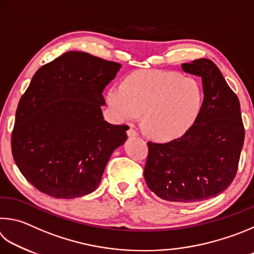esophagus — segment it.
<instances>
[{
	"label": "esophagus",
	"instance_id": "34e87169",
	"mask_svg": "<svg viewBox=\"0 0 254 254\" xmlns=\"http://www.w3.org/2000/svg\"><path fill=\"white\" fill-rule=\"evenodd\" d=\"M127 134L128 137H135V136H139V134H137V132H135L133 128H128V130L127 131Z\"/></svg>",
	"mask_w": 254,
	"mask_h": 254
}]
</instances>
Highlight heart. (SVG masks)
Wrapping results in <instances>:
<instances>
[{"label":"heart","instance_id":"heart-1","mask_svg":"<svg viewBox=\"0 0 254 254\" xmlns=\"http://www.w3.org/2000/svg\"><path fill=\"white\" fill-rule=\"evenodd\" d=\"M107 102L117 122L142 124L151 137L171 141L189 131L201 112L203 91L195 79L171 71L132 73L123 85L109 90Z\"/></svg>","mask_w":254,"mask_h":254}]
</instances>
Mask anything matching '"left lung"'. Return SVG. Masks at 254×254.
<instances>
[{"label":"left lung","mask_w":254,"mask_h":254,"mask_svg":"<svg viewBox=\"0 0 254 254\" xmlns=\"http://www.w3.org/2000/svg\"><path fill=\"white\" fill-rule=\"evenodd\" d=\"M201 77L203 105L187 133L168 143L149 142L146 186L161 199L194 203L219 195L236 177L244 127L236 93L209 59L181 65Z\"/></svg>","instance_id":"left-lung-1"}]
</instances>
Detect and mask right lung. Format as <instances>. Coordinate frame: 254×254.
<instances>
[{
  "mask_svg": "<svg viewBox=\"0 0 254 254\" xmlns=\"http://www.w3.org/2000/svg\"><path fill=\"white\" fill-rule=\"evenodd\" d=\"M119 63L68 51L41 66L18 102L12 153L18 170L41 192L73 199L90 194L115 149L127 141L126 126L104 121V87Z\"/></svg>",
  "mask_w": 254,
  "mask_h": 254,
  "instance_id": "add662e5",
  "label": "right lung"
}]
</instances>
